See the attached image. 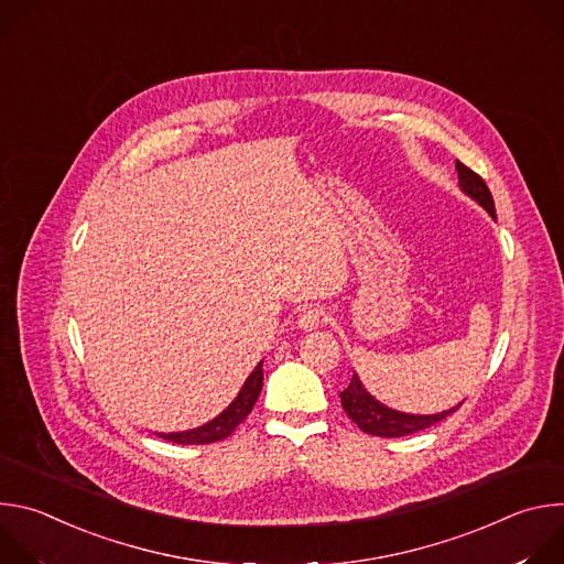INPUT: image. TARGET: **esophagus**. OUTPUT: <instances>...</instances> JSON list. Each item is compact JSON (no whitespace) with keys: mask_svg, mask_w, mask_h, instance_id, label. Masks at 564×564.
<instances>
[{"mask_svg":"<svg viewBox=\"0 0 564 564\" xmlns=\"http://www.w3.org/2000/svg\"><path fill=\"white\" fill-rule=\"evenodd\" d=\"M324 321H326V312L324 310L307 307L299 316V328L301 330H316L318 326H324Z\"/></svg>","mask_w":564,"mask_h":564,"instance_id":"esophagus-1","label":"esophagus"}]
</instances>
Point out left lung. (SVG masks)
Instances as JSON below:
<instances>
[{
  "label": "left lung",
  "instance_id": "obj_1",
  "mask_svg": "<svg viewBox=\"0 0 564 564\" xmlns=\"http://www.w3.org/2000/svg\"><path fill=\"white\" fill-rule=\"evenodd\" d=\"M455 170H457V178H459V189L468 198H473L477 205L485 207L494 216V220H496V203H494V196H491L487 183L481 181L475 172H470L466 165H462L459 160H455ZM341 406H344L346 415L368 435H377V437H404V435L431 429L433 424L446 420L462 404H457L455 409L442 411L437 415L399 413V411H392V409L383 406L381 401H377L364 388L359 375L355 372L350 386L341 392Z\"/></svg>",
  "mask_w": 564,
  "mask_h": 564
}]
</instances>
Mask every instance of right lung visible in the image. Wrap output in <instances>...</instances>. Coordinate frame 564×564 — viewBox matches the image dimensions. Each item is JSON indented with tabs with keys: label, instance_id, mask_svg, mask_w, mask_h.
Masks as SVG:
<instances>
[{
	"label": "right lung",
	"instance_id": "right-lung-1",
	"mask_svg": "<svg viewBox=\"0 0 564 564\" xmlns=\"http://www.w3.org/2000/svg\"><path fill=\"white\" fill-rule=\"evenodd\" d=\"M263 388V361L250 372V377L246 379L243 388L238 390V394L234 397L231 404L212 422L192 429V431H183V433H158V437H163L167 442L174 444H212V442H220L225 437H229L234 433V429L243 422L261 394Z\"/></svg>",
	"mask_w": 564,
	"mask_h": 564
}]
</instances>
